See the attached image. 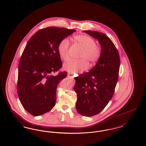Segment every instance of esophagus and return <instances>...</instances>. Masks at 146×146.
<instances>
[{"label": "esophagus", "mask_w": 146, "mask_h": 146, "mask_svg": "<svg viewBox=\"0 0 146 146\" xmlns=\"http://www.w3.org/2000/svg\"><path fill=\"white\" fill-rule=\"evenodd\" d=\"M67 75H68V76H69V77H73V74L71 73H68Z\"/></svg>", "instance_id": "obj_1"}]
</instances>
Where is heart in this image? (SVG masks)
Wrapping results in <instances>:
<instances>
[{
    "label": "heart",
    "instance_id": "b5f03b06",
    "mask_svg": "<svg viewBox=\"0 0 146 146\" xmlns=\"http://www.w3.org/2000/svg\"><path fill=\"white\" fill-rule=\"evenodd\" d=\"M73 39L77 44L82 48L79 57V60H71L63 64L64 69L70 73L83 72L89 67V63L91 65H94L99 61L101 54V48L96 44L94 39L89 35H74ZM70 41L67 38H64L59 42L57 46L58 55L64 61H67L69 58Z\"/></svg>",
    "mask_w": 146,
    "mask_h": 146
}]
</instances>
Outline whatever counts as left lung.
<instances>
[{
    "label": "left lung",
    "instance_id": "8db88e82",
    "mask_svg": "<svg viewBox=\"0 0 146 146\" xmlns=\"http://www.w3.org/2000/svg\"><path fill=\"white\" fill-rule=\"evenodd\" d=\"M84 32L97 39L102 50L95 66L89 72L75 78L76 111L81 115L91 117L102 111L113 97L120 62L118 50L107 35L96 31Z\"/></svg>",
    "mask_w": 146,
    "mask_h": 146
}]
</instances>
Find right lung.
<instances>
[{"mask_svg": "<svg viewBox=\"0 0 146 146\" xmlns=\"http://www.w3.org/2000/svg\"><path fill=\"white\" fill-rule=\"evenodd\" d=\"M75 29L49 27L37 31L28 40L19 64L17 90L23 108L34 116L55 106L56 90L67 72L52 74L62 66L57 46Z\"/></svg>", "mask_w": 146, "mask_h": 146, "instance_id": "1", "label": "right lung"}]
</instances>
